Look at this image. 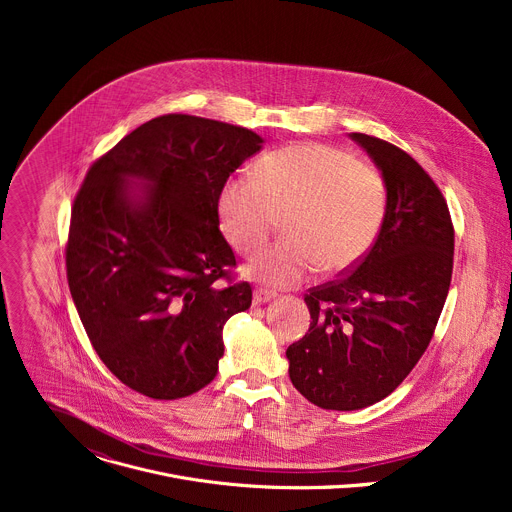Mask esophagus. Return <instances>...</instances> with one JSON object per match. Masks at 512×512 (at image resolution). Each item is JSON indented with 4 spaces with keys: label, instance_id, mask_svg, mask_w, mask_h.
<instances>
[{
    "label": "esophagus",
    "instance_id": "esophagus-1",
    "mask_svg": "<svg viewBox=\"0 0 512 512\" xmlns=\"http://www.w3.org/2000/svg\"><path fill=\"white\" fill-rule=\"evenodd\" d=\"M275 298H277V294H273V291H269V289H255V291H253V304H255V306L267 304V302H271V300H275Z\"/></svg>",
    "mask_w": 512,
    "mask_h": 512
}]
</instances>
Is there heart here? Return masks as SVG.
<instances>
[{"mask_svg":"<svg viewBox=\"0 0 512 512\" xmlns=\"http://www.w3.org/2000/svg\"><path fill=\"white\" fill-rule=\"evenodd\" d=\"M387 208L383 176L326 143H294L257 160L253 176H231L216 196L227 241L255 253L283 214L285 237L257 253L243 275L285 289L302 283L320 263L338 273L375 243Z\"/></svg>","mask_w":512,"mask_h":512,"instance_id":"b5f03b06","label":"heart"}]
</instances>
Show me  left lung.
I'll use <instances>...</instances> for the list:
<instances>
[{
  "label": "left lung",
  "mask_w": 512,
  "mask_h": 512,
  "mask_svg": "<svg viewBox=\"0 0 512 512\" xmlns=\"http://www.w3.org/2000/svg\"><path fill=\"white\" fill-rule=\"evenodd\" d=\"M348 137L385 180L383 225L346 277L310 289V330L285 350L294 387L334 411L375 405L413 371L444 310L454 265L450 210L429 174L393 143Z\"/></svg>",
  "instance_id": "1"
}]
</instances>
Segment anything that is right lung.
I'll return each instance as SVG.
<instances>
[{
	"instance_id": "1",
	"label": "right lung",
	"mask_w": 512,
	"mask_h": 512,
	"mask_svg": "<svg viewBox=\"0 0 512 512\" xmlns=\"http://www.w3.org/2000/svg\"><path fill=\"white\" fill-rule=\"evenodd\" d=\"M263 148L251 129L162 115L97 160L70 214L66 277L105 367L152 399L206 387L223 328L251 308V285L218 287L237 265L216 196Z\"/></svg>"
}]
</instances>
